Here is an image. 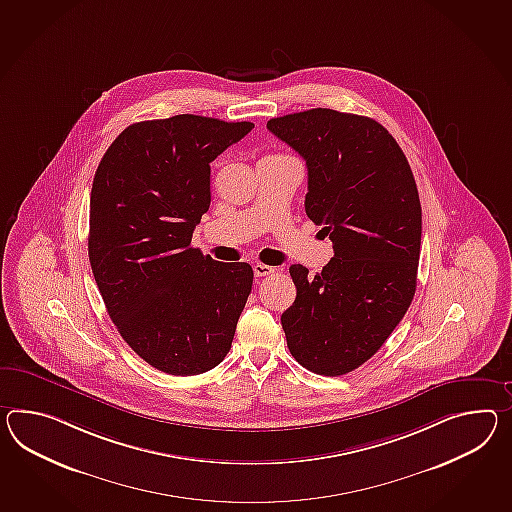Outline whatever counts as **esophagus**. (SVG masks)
Returning <instances> with one entry per match:
<instances>
[{
	"label": "esophagus",
	"mask_w": 512,
	"mask_h": 512,
	"mask_svg": "<svg viewBox=\"0 0 512 512\" xmlns=\"http://www.w3.org/2000/svg\"><path fill=\"white\" fill-rule=\"evenodd\" d=\"M274 272L275 268L261 264V262H257V264L253 266V274H255V277H266V275H272Z\"/></svg>",
	"instance_id": "1"
}]
</instances>
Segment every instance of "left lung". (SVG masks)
<instances>
[{
	"label": "left lung",
	"mask_w": 512,
	"mask_h": 512,
	"mask_svg": "<svg viewBox=\"0 0 512 512\" xmlns=\"http://www.w3.org/2000/svg\"><path fill=\"white\" fill-rule=\"evenodd\" d=\"M266 127L305 159V212L324 225L335 251L314 277L290 266L298 292L281 314L288 349L314 374H348L385 344L414 298L422 244L416 181L398 142L368 116L309 109Z\"/></svg>",
	"instance_id": "8db88e82"
}]
</instances>
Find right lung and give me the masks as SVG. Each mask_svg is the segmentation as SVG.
<instances>
[{"label":"right lung","mask_w":512,"mask_h":512,"mask_svg":"<svg viewBox=\"0 0 512 512\" xmlns=\"http://www.w3.org/2000/svg\"><path fill=\"white\" fill-rule=\"evenodd\" d=\"M251 122L177 114L125 127L90 192L88 259L129 348L164 374L198 375L224 361L250 296L248 262L190 246L211 205V163Z\"/></svg>","instance_id":"right-lung-1"}]
</instances>
